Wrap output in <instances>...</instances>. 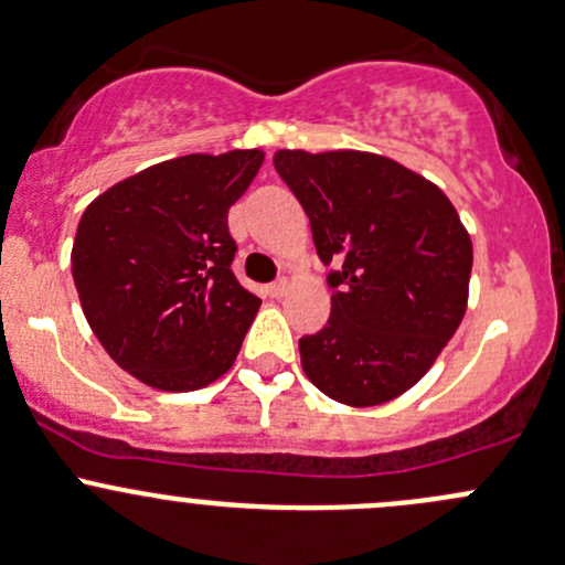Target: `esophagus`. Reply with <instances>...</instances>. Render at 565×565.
<instances>
[{"label": "esophagus", "instance_id": "esophagus-1", "mask_svg": "<svg viewBox=\"0 0 565 565\" xmlns=\"http://www.w3.org/2000/svg\"><path fill=\"white\" fill-rule=\"evenodd\" d=\"M285 290H288V282H285V280H277V282L266 285V294L275 296V299H280V296H285Z\"/></svg>", "mask_w": 565, "mask_h": 565}]
</instances>
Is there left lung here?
Returning a JSON list of instances; mask_svg holds the SVG:
<instances>
[{
    "instance_id": "1",
    "label": "left lung",
    "mask_w": 565,
    "mask_h": 565,
    "mask_svg": "<svg viewBox=\"0 0 565 565\" xmlns=\"http://www.w3.org/2000/svg\"><path fill=\"white\" fill-rule=\"evenodd\" d=\"M329 271L331 318L299 339L301 366L333 402L409 391L458 331L471 239L450 199L402 163L358 150H277Z\"/></svg>"
}]
</instances>
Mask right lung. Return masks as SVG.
I'll return each instance as SVG.
<instances>
[{
    "label": "right lung",
    "instance_id": "add662e5",
    "mask_svg": "<svg viewBox=\"0 0 565 565\" xmlns=\"http://www.w3.org/2000/svg\"><path fill=\"white\" fill-rule=\"evenodd\" d=\"M260 150L193 153L145 169L88 204L72 277L90 331L159 391H199L232 369L260 299L232 271L228 207Z\"/></svg>",
    "mask_w": 565,
    "mask_h": 565
}]
</instances>
